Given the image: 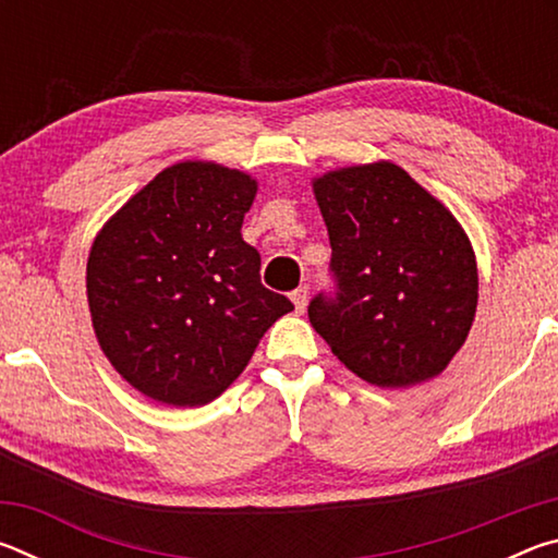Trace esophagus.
I'll return each mask as SVG.
<instances>
[{
	"instance_id": "esophagus-1",
	"label": "esophagus",
	"mask_w": 558,
	"mask_h": 558,
	"mask_svg": "<svg viewBox=\"0 0 558 558\" xmlns=\"http://www.w3.org/2000/svg\"><path fill=\"white\" fill-rule=\"evenodd\" d=\"M290 300H292V305H295L298 313H305V307H307V288L292 290L290 292Z\"/></svg>"
}]
</instances>
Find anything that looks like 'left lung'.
<instances>
[{"label": "left lung", "instance_id": "left-lung-1", "mask_svg": "<svg viewBox=\"0 0 558 558\" xmlns=\"http://www.w3.org/2000/svg\"><path fill=\"white\" fill-rule=\"evenodd\" d=\"M332 245L335 298L317 295L315 332L359 379L409 389L438 376L465 344L477 310L468 233L393 162L313 179Z\"/></svg>", "mask_w": 558, "mask_h": 558}]
</instances>
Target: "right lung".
I'll use <instances>...</instances> for the list:
<instances>
[{"label":"right lung","instance_id":"1","mask_svg":"<svg viewBox=\"0 0 558 558\" xmlns=\"http://www.w3.org/2000/svg\"><path fill=\"white\" fill-rule=\"evenodd\" d=\"M251 174L216 162L159 172L90 245L86 290L98 344L147 399L177 409L221 396L292 302L260 282L243 241Z\"/></svg>","mask_w":558,"mask_h":558}]
</instances>
